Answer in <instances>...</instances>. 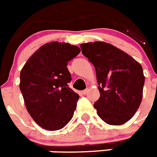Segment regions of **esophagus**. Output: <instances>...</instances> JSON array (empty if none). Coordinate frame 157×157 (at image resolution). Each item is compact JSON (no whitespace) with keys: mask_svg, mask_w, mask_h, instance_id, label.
Instances as JSON below:
<instances>
[{"mask_svg":"<svg viewBox=\"0 0 157 157\" xmlns=\"http://www.w3.org/2000/svg\"><path fill=\"white\" fill-rule=\"evenodd\" d=\"M88 92H89L88 89H86L85 90L82 91V94H83V95H86V94H88Z\"/></svg>","mask_w":157,"mask_h":157,"instance_id":"1","label":"esophagus"}]
</instances>
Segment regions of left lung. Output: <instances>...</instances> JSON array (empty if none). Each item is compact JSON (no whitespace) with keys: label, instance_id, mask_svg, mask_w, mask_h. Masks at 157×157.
I'll return each instance as SVG.
<instances>
[{"label":"left lung","instance_id":"obj_1","mask_svg":"<svg viewBox=\"0 0 157 157\" xmlns=\"http://www.w3.org/2000/svg\"><path fill=\"white\" fill-rule=\"evenodd\" d=\"M80 47L95 67L101 96L94 106L98 116L110 125L127 123L142 99L145 77L141 65L105 42L85 43Z\"/></svg>","mask_w":157,"mask_h":157}]
</instances>
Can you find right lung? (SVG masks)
Masks as SVG:
<instances>
[{
	"label": "right lung",
	"instance_id": "right-lung-1",
	"mask_svg": "<svg viewBox=\"0 0 157 157\" xmlns=\"http://www.w3.org/2000/svg\"><path fill=\"white\" fill-rule=\"evenodd\" d=\"M80 48L67 43L50 42L36 51L20 72V90L33 120L42 128L57 130L74 115L79 98L68 86V61Z\"/></svg>",
	"mask_w": 157,
	"mask_h": 157
}]
</instances>
